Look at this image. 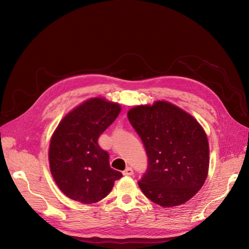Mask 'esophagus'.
Segmentation results:
<instances>
[{"label": "esophagus", "instance_id": "obj_1", "mask_svg": "<svg viewBox=\"0 0 249 249\" xmlns=\"http://www.w3.org/2000/svg\"><path fill=\"white\" fill-rule=\"evenodd\" d=\"M124 176H132L133 175V169L132 167H127L125 171L123 172Z\"/></svg>", "mask_w": 249, "mask_h": 249}]
</instances>
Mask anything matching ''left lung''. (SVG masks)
Returning <instances> with one entry per match:
<instances>
[{
    "label": "left lung",
    "instance_id": "left-lung-1",
    "mask_svg": "<svg viewBox=\"0 0 249 249\" xmlns=\"http://www.w3.org/2000/svg\"><path fill=\"white\" fill-rule=\"evenodd\" d=\"M128 119L148 158L139 188L153 203L182 205L198 193L209 169V143L195 118L165 101L130 109Z\"/></svg>",
    "mask_w": 249,
    "mask_h": 249
}]
</instances>
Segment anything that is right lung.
<instances>
[{
  "mask_svg": "<svg viewBox=\"0 0 249 249\" xmlns=\"http://www.w3.org/2000/svg\"><path fill=\"white\" fill-rule=\"evenodd\" d=\"M119 104L89 99L74 108L58 124L49 144L50 172L69 198L93 204L112 191L122 174L109 163V154L98 144L100 135L118 117Z\"/></svg>",
  "mask_w": 249,
  "mask_h": 249,
  "instance_id": "obj_1",
  "label": "right lung"
}]
</instances>
